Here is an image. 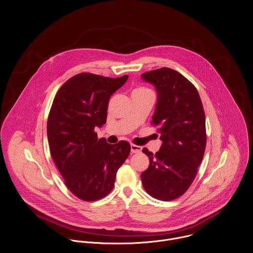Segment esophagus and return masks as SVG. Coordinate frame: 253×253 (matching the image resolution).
<instances>
[{
    "instance_id": "esophagus-1",
    "label": "esophagus",
    "mask_w": 253,
    "mask_h": 253,
    "mask_svg": "<svg viewBox=\"0 0 253 253\" xmlns=\"http://www.w3.org/2000/svg\"><path fill=\"white\" fill-rule=\"evenodd\" d=\"M141 150H142V148L140 146H137L135 144H131L130 145L131 153H139V152H141Z\"/></svg>"
}]
</instances>
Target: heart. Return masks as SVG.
<instances>
[{
  "instance_id": "1",
  "label": "heart",
  "mask_w": 253,
  "mask_h": 253,
  "mask_svg": "<svg viewBox=\"0 0 253 253\" xmlns=\"http://www.w3.org/2000/svg\"><path fill=\"white\" fill-rule=\"evenodd\" d=\"M144 90H148V89H146V88H144V87H140V88L135 89L134 91H144Z\"/></svg>"
}]
</instances>
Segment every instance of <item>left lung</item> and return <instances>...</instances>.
Masks as SVG:
<instances>
[{
  "mask_svg": "<svg viewBox=\"0 0 253 253\" xmlns=\"http://www.w3.org/2000/svg\"><path fill=\"white\" fill-rule=\"evenodd\" d=\"M158 93L152 126L163 141L153 154L143 148L150 161L141 173L144 189L152 197L170 201L181 196L192 183L206 147L205 113L197 89L182 75L161 68L141 75Z\"/></svg>",
  "mask_w": 253,
  "mask_h": 253,
  "instance_id": "1",
  "label": "left lung"
}]
</instances>
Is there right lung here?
Masks as SVG:
<instances>
[{"label":"right lung","instance_id":"right-lung-1","mask_svg":"<svg viewBox=\"0 0 253 253\" xmlns=\"http://www.w3.org/2000/svg\"><path fill=\"white\" fill-rule=\"evenodd\" d=\"M127 78L82 73L62 85L54 98L47 122L50 153L67 187L84 201L108 195L129 155L127 141L108 144L94 130L106 124L110 97Z\"/></svg>","mask_w":253,"mask_h":253}]
</instances>
